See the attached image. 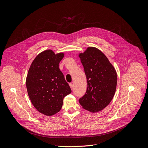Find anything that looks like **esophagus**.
I'll use <instances>...</instances> for the list:
<instances>
[{"label":"esophagus","instance_id":"1","mask_svg":"<svg viewBox=\"0 0 148 148\" xmlns=\"http://www.w3.org/2000/svg\"><path fill=\"white\" fill-rule=\"evenodd\" d=\"M69 86H70V87H71V89L73 90V84H72V83H69Z\"/></svg>","mask_w":148,"mask_h":148}]
</instances>
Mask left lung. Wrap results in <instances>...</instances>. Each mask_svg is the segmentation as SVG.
<instances>
[{"label":"left lung","instance_id":"obj_1","mask_svg":"<svg viewBox=\"0 0 148 148\" xmlns=\"http://www.w3.org/2000/svg\"><path fill=\"white\" fill-rule=\"evenodd\" d=\"M87 82L85 95L79 99L82 107L96 112L112 100L117 83L116 72L106 56L95 47H88L79 55Z\"/></svg>","mask_w":148,"mask_h":148}]
</instances>
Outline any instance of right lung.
<instances>
[{"label":"right lung","mask_w":148,"mask_h":148,"mask_svg":"<svg viewBox=\"0 0 148 148\" xmlns=\"http://www.w3.org/2000/svg\"><path fill=\"white\" fill-rule=\"evenodd\" d=\"M64 56L51 49L39 53L29 68L26 78L28 95L41 113L51 116L60 111L64 98L72 92L59 64Z\"/></svg>","instance_id":"1"}]
</instances>
